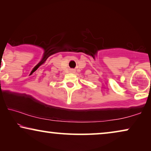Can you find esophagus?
Here are the masks:
<instances>
[{"label": "esophagus", "mask_w": 151, "mask_h": 151, "mask_svg": "<svg viewBox=\"0 0 151 151\" xmlns=\"http://www.w3.org/2000/svg\"><path fill=\"white\" fill-rule=\"evenodd\" d=\"M71 72H72V73H74V72H75V70H74V69H71Z\"/></svg>", "instance_id": "esophagus-1"}]
</instances>
